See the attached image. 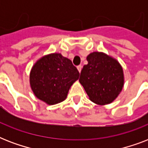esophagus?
Masks as SVG:
<instances>
[{
    "instance_id": "esophagus-1",
    "label": "esophagus",
    "mask_w": 148,
    "mask_h": 148,
    "mask_svg": "<svg viewBox=\"0 0 148 148\" xmlns=\"http://www.w3.org/2000/svg\"><path fill=\"white\" fill-rule=\"evenodd\" d=\"M77 70H78L79 73H81V69H82V66H81V65H78V66L77 67Z\"/></svg>"
}]
</instances>
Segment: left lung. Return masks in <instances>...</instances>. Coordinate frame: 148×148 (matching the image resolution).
I'll use <instances>...</instances> for the list:
<instances>
[{"label": "left lung", "mask_w": 148, "mask_h": 148, "mask_svg": "<svg viewBox=\"0 0 148 148\" xmlns=\"http://www.w3.org/2000/svg\"><path fill=\"white\" fill-rule=\"evenodd\" d=\"M87 60L79 81L89 99L98 105L112 103L124 87L123 67L117 59L103 52H92Z\"/></svg>", "instance_id": "1"}]
</instances>
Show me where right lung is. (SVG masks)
Listing matches in <instances>:
<instances>
[{
    "instance_id": "add662e5",
    "label": "right lung",
    "mask_w": 148,
    "mask_h": 148,
    "mask_svg": "<svg viewBox=\"0 0 148 148\" xmlns=\"http://www.w3.org/2000/svg\"><path fill=\"white\" fill-rule=\"evenodd\" d=\"M79 75L70 59L60 53H49L39 58L31 67L30 85L36 97L53 105L67 98Z\"/></svg>"
}]
</instances>
